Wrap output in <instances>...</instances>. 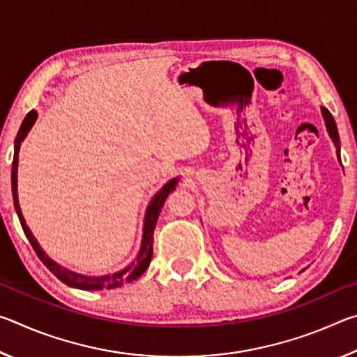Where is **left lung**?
Returning a JSON list of instances; mask_svg holds the SVG:
<instances>
[{
	"mask_svg": "<svg viewBox=\"0 0 357 357\" xmlns=\"http://www.w3.org/2000/svg\"><path fill=\"white\" fill-rule=\"evenodd\" d=\"M321 113H323V118H324V123H326V129H328L329 137L332 138V142H334V144H335L337 157H338V160H340V138H338L335 121H334V118H332V114L329 113L328 108L321 107ZM340 164H342V162H340Z\"/></svg>",
	"mask_w": 357,
	"mask_h": 357,
	"instance_id": "8db88e82",
	"label": "left lung"
}]
</instances>
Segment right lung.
<instances>
[{"instance_id":"right-lung-1","label":"right lung","mask_w":357,"mask_h":357,"mask_svg":"<svg viewBox=\"0 0 357 357\" xmlns=\"http://www.w3.org/2000/svg\"><path fill=\"white\" fill-rule=\"evenodd\" d=\"M38 119V113L34 110L29 112L19 129V134L15 137L14 142V160H12V173H10V179H12V197H14V206L17 211V215H19V220L22 223L23 231H25L26 238L29 243H31L34 252L38 253V257L42 263H44L50 273L55 274L59 280L66 285H69L72 288H80V289H112V288H119L121 285H124L126 282H132L140 277L144 271L148 269V266L151 263V258H153V234H154V228L157 219H159L160 209L164 206V203L167 200V197L170 195V192L176 189L179 178H173L168 181V183L162 187V189L155 193L153 200H151L149 206L146 209V215H144V223H143V239H142V247L140 252H138L137 258L132 261L128 268H124L119 273H114L110 275H102V277H88L83 274H77L72 273V271L63 268L58 263L53 261V259L47 255V253L40 249V245L38 244V241L33 236L31 229L28 228L25 223V219H23L22 211H20V204H19V195H17V167H19V151H20V144L25 140L26 134L29 129L33 128V124Z\"/></svg>"}]
</instances>
